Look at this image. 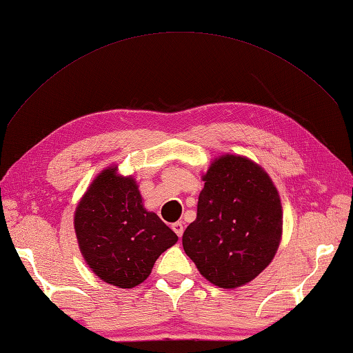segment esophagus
Segmentation results:
<instances>
[{
  "label": "esophagus",
  "mask_w": 353,
  "mask_h": 353,
  "mask_svg": "<svg viewBox=\"0 0 353 353\" xmlns=\"http://www.w3.org/2000/svg\"><path fill=\"white\" fill-rule=\"evenodd\" d=\"M172 230H174L176 235L181 238L183 235V224L182 223H174V224H172Z\"/></svg>",
  "instance_id": "1"
}]
</instances>
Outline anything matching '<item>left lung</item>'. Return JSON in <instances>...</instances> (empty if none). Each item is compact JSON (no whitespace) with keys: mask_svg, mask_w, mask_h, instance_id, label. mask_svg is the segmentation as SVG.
Masks as SVG:
<instances>
[{"mask_svg":"<svg viewBox=\"0 0 353 353\" xmlns=\"http://www.w3.org/2000/svg\"><path fill=\"white\" fill-rule=\"evenodd\" d=\"M183 250L208 282L236 288L270 265L282 236V205L270 176L240 155L214 160Z\"/></svg>","mask_w":353,"mask_h":353,"instance_id":"8db88e82","label":"left lung"}]
</instances>
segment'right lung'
Listing matches in <instances>:
<instances>
[{
  "instance_id": "obj_1",
  "label": "right lung",
  "mask_w": 353,
  "mask_h": 353,
  "mask_svg": "<svg viewBox=\"0 0 353 353\" xmlns=\"http://www.w3.org/2000/svg\"><path fill=\"white\" fill-rule=\"evenodd\" d=\"M87 265L105 283L132 288L145 282L155 260L177 241L157 214L143 207L132 177L107 168L94 179L74 214Z\"/></svg>"
}]
</instances>
